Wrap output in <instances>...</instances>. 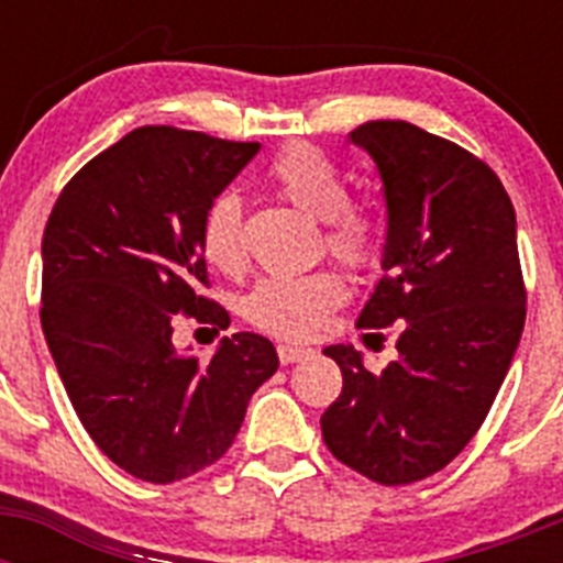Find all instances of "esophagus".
I'll list each match as a JSON object with an SVG mask.
<instances>
[{
  "label": "esophagus",
  "instance_id": "1",
  "mask_svg": "<svg viewBox=\"0 0 563 563\" xmlns=\"http://www.w3.org/2000/svg\"><path fill=\"white\" fill-rule=\"evenodd\" d=\"M316 355V350L310 346H301V343H278V361L285 363H298V361H310Z\"/></svg>",
  "mask_w": 563,
  "mask_h": 563
}]
</instances>
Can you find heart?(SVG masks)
<instances>
[{
	"label": "heart",
	"mask_w": 563,
	"mask_h": 563,
	"mask_svg": "<svg viewBox=\"0 0 563 563\" xmlns=\"http://www.w3.org/2000/svg\"><path fill=\"white\" fill-rule=\"evenodd\" d=\"M273 186L287 202L327 222L324 242L341 262L369 265L377 253V228L369 213L350 208V188L318 148L296 143L267 168ZM202 253L213 267L236 273L245 265L242 197L233 188L213 194L202 211ZM343 301L341 278L330 271L305 276L262 278L247 296L245 312L258 330L282 338H312L324 330L330 312Z\"/></svg>",
	"instance_id": "obj_1"
}]
</instances>
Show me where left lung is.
<instances>
[{
	"mask_svg": "<svg viewBox=\"0 0 563 563\" xmlns=\"http://www.w3.org/2000/svg\"><path fill=\"white\" fill-rule=\"evenodd\" d=\"M350 141L372 157L386 200V276L357 327H406L380 375L352 343L327 346L343 389L321 434L357 474L409 485L465 449L510 369L527 301L516 211L485 163L415 123H363Z\"/></svg>",
	"mask_w": 563,
	"mask_h": 563,
	"instance_id": "left-lung-1",
	"label": "left lung"
}]
</instances>
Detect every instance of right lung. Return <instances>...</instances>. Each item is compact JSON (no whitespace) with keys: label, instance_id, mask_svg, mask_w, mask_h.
Segmentation results:
<instances>
[{"label":"right lung","instance_id":"add662e5","mask_svg":"<svg viewBox=\"0 0 563 563\" xmlns=\"http://www.w3.org/2000/svg\"><path fill=\"white\" fill-rule=\"evenodd\" d=\"M256 152L186 129H134L67 183L44 228L49 355L87 434L134 479L168 485L213 465L278 369L276 346L256 332L222 338L211 357L172 343L177 312L231 324L200 296L202 211Z\"/></svg>","mask_w":563,"mask_h":563}]
</instances>
